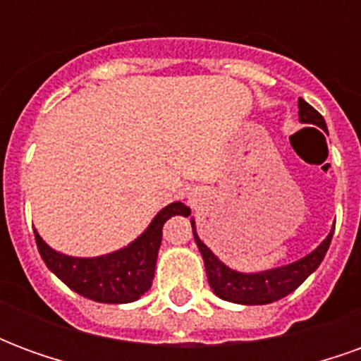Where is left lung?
<instances>
[{
    "label": "left lung",
    "instance_id": "8db88e82",
    "mask_svg": "<svg viewBox=\"0 0 361 361\" xmlns=\"http://www.w3.org/2000/svg\"><path fill=\"white\" fill-rule=\"evenodd\" d=\"M298 108H300L298 114H300V121L302 123H313V126H319L321 129L326 131L325 119H323V116L313 106H310L303 98H300L298 100ZM185 216H189V214H185ZM191 228H193L197 247H199L201 255H203L207 279H209L212 292L219 295V298H222V300H226V302L243 303V305H265V303L276 302L280 298L292 294L295 288L300 286L303 280L307 279L311 272L321 265V261H323L326 250L331 245L334 232L333 228L331 234L326 235L317 250L311 251L310 255H305V257L295 261V263L279 267V269H271V271L247 274V272L232 271L230 267L224 265L201 242V238L195 232V222L193 220H191Z\"/></svg>",
    "mask_w": 361,
    "mask_h": 361
}]
</instances>
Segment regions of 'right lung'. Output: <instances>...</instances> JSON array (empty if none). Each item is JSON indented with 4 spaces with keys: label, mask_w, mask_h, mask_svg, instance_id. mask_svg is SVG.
Listing matches in <instances>:
<instances>
[{
    "label": "right lung",
    "mask_w": 361,
    "mask_h": 361,
    "mask_svg": "<svg viewBox=\"0 0 361 361\" xmlns=\"http://www.w3.org/2000/svg\"><path fill=\"white\" fill-rule=\"evenodd\" d=\"M189 212L191 211L180 201L168 204L135 242L100 257H69L58 253L44 242L36 230L35 240L46 267L73 292L92 302L129 303L149 292L152 284L164 222L170 216Z\"/></svg>",
    "instance_id": "add662e5"
}]
</instances>
